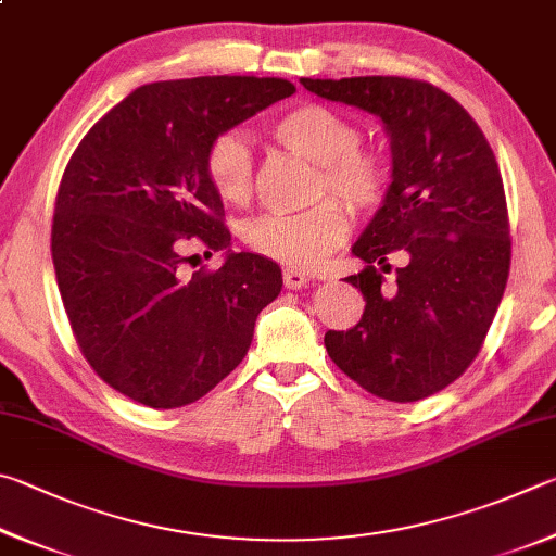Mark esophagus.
Returning <instances> with one entry per match:
<instances>
[{
    "instance_id": "1",
    "label": "esophagus",
    "mask_w": 556,
    "mask_h": 556,
    "mask_svg": "<svg viewBox=\"0 0 556 556\" xmlns=\"http://www.w3.org/2000/svg\"><path fill=\"white\" fill-rule=\"evenodd\" d=\"M283 283L290 290H300V288L309 286V278L305 276V273H300L298 268H286L283 270Z\"/></svg>"
}]
</instances>
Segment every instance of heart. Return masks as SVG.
Returning <instances> with one entry per match:
<instances>
[{"mask_svg":"<svg viewBox=\"0 0 556 556\" xmlns=\"http://www.w3.org/2000/svg\"><path fill=\"white\" fill-rule=\"evenodd\" d=\"M283 149L319 165L317 192H332L356 212L374 210L388 188L381 153L358 146L362 131L332 106L305 102L290 106L270 124ZM204 175L227 204H243L253 192V153L239 131H222L204 151ZM349 219L337 200L317 202L300 214H263L241 237L261 256L290 268H313L344 241Z\"/></svg>","mask_w":556,"mask_h":556,"instance_id":"1","label":"heart"}]
</instances>
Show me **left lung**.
I'll use <instances>...</instances> for the list:
<instances>
[{
  "label": "left lung",
  "mask_w": 556,
  "mask_h": 556,
  "mask_svg": "<svg viewBox=\"0 0 556 556\" xmlns=\"http://www.w3.org/2000/svg\"><path fill=\"white\" fill-rule=\"evenodd\" d=\"M305 90L378 116L391 141V185L352 247L366 266L362 323L327 332L332 362L368 393L415 403L456 381L479 354L510 270V229L495 155L469 112L407 77H300ZM401 250L391 287L377 268Z\"/></svg>",
  "instance_id": "left-lung-1"
}]
</instances>
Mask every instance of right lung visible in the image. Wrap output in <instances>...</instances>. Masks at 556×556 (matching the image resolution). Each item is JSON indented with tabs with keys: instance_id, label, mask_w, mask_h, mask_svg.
Listing matches in <instances>:
<instances>
[{
	"instance_id": "add662e5",
	"label": "right lung",
	"mask_w": 556,
	"mask_h": 556,
	"mask_svg": "<svg viewBox=\"0 0 556 556\" xmlns=\"http://www.w3.org/2000/svg\"><path fill=\"white\" fill-rule=\"evenodd\" d=\"M295 92L280 77L214 75L136 87L77 146L55 198L51 251L63 305L94 374L131 401H200L247 356L283 288L276 261L231 251L204 151ZM185 236L225 251L179 270Z\"/></svg>"
}]
</instances>
